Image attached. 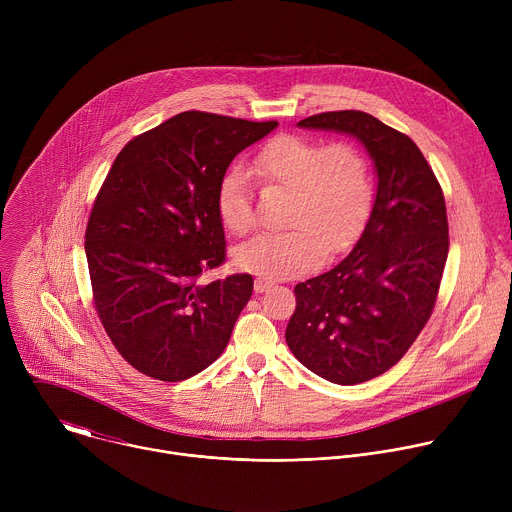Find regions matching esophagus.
Wrapping results in <instances>:
<instances>
[{
  "label": "esophagus",
  "mask_w": 512,
  "mask_h": 512,
  "mask_svg": "<svg viewBox=\"0 0 512 512\" xmlns=\"http://www.w3.org/2000/svg\"><path fill=\"white\" fill-rule=\"evenodd\" d=\"M271 285H273L271 281H267V279H263V277H257V279H255V285H253V287H255V291H257V294H263V291H267V289H269Z\"/></svg>",
  "instance_id": "34e87169"
}]
</instances>
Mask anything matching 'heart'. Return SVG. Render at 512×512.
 Wrapping results in <instances>:
<instances>
[{"label":"heart","instance_id":"heart-1","mask_svg":"<svg viewBox=\"0 0 512 512\" xmlns=\"http://www.w3.org/2000/svg\"><path fill=\"white\" fill-rule=\"evenodd\" d=\"M261 186L291 190L283 233H261L233 251L239 269L263 279L302 275L324 259L346 251L373 202V178L367 158L350 143L324 145L296 135L267 141L249 164ZM216 216L225 231L245 235L255 223L249 176L231 168L216 188Z\"/></svg>","mask_w":512,"mask_h":512}]
</instances>
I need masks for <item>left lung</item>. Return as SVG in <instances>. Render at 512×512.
Returning <instances> with one entry per match:
<instances>
[{
	"mask_svg": "<svg viewBox=\"0 0 512 512\" xmlns=\"http://www.w3.org/2000/svg\"><path fill=\"white\" fill-rule=\"evenodd\" d=\"M298 127L354 137L377 174L362 235L338 265L294 287L285 330L306 369L358 385L397 364L431 316L450 249L446 200L413 139L369 113L330 111Z\"/></svg>",
	"mask_w": 512,
	"mask_h": 512,
	"instance_id": "obj_1",
	"label": "left lung"
}]
</instances>
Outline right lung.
<instances>
[{
  "mask_svg": "<svg viewBox=\"0 0 512 512\" xmlns=\"http://www.w3.org/2000/svg\"><path fill=\"white\" fill-rule=\"evenodd\" d=\"M277 121L184 111L131 139L91 212L85 253L95 308L119 354L158 381H184L223 354L253 277L204 283L225 261L216 188Z\"/></svg>",
  "mask_w": 512,
  "mask_h": 512,
  "instance_id": "obj_1",
  "label": "right lung"
}]
</instances>
